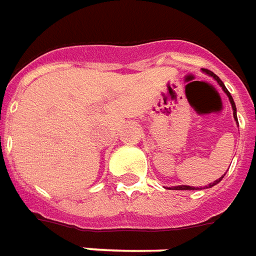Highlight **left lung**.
<instances>
[{"label": "left lung", "instance_id": "left-lung-1", "mask_svg": "<svg viewBox=\"0 0 256 256\" xmlns=\"http://www.w3.org/2000/svg\"><path fill=\"white\" fill-rule=\"evenodd\" d=\"M202 72H204V73H206V74H208V76H210V77H213V78H214V80L217 81V84H218L220 86H221V88H222V90H224V92H225V94H226V96H228L229 103H230V106H232V110H234V122L238 123V126H239V122H238V115H236V104H234V98H232V96H230V94H229V90H226V88H225L224 82H222V81L220 80V77H217V76H216L214 73H213V72H210V70H208V69H204V70H202ZM224 175H225V174H224ZM222 178H224V176H221V178H220V179H217V180H214V182H213V183H210L209 186H206V188H210V187L216 186V184H217V183H220V182L222 180ZM200 188H202V187H200ZM168 190H200V187L184 186V184H182V186L168 187Z\"/></svg>", "mask_w": 256, "mask_h": 256}]
</instances>
